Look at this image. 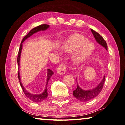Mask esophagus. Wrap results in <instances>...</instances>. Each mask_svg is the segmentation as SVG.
Returning <instances> with one entry per match:
<instances>
[{"label":"esophagus","mask_w":125,"mask_h":125,"mask_svg":"<svg viewBox=\"0 0 125 125\" xmlns=\"http://www.w3.org/2000/svg\"><path fill=\"white\" fill-rule=\"evenodd\" d=\"M66 65L64 64H61L57 68V73L59 74L63 75L66 73Z\"/></svg>","instance_id":"esophagus-1"}]
</instances>
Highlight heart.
Listing matches in <instances>:
<instances>
[{"label": "heart", "mask_w": 125, "mask_h": 125, "mask_svg": "<svg viewBox=\"0 0 125 125\" xmlns=\"http://www.w3.org/2000/svg\"><path fill=\"white\" fill-rule=\"evenodd\" d=\"M87 38L79 34H73L65 42L62 50L66 53L76 51L72 57L75 65H80L87 61L94 50V45Z\"/></svg>", "instance_id": "obj_1"}]
</instances>
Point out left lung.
<instances>
[{"label": "left lung", "mask_w": 125, "mask_h": 125, "mask_svg": "<svg viewBox=\"0 0 125 125\" xmlns=\"http://www.w3.org/2000/svg\"><path fill=\"white\" fill-rule=\"evenodd\" d=\"M91 31L93 33L94 37L96 41L103 47H104L105 50L107 51V45L106 42L102 36L98 32H95V31L91 29ZM105 82V76H104L102 82L99 83L98 86L92 90H88V91H84L80 88L77 83V87L76 89L73 91V95L76 99L81 102H87L91 100L94 98L99 94L101 93L102 90L103 89V85H104Z\"/></svg>", "instance_id": "obj_1"}]
</instances>
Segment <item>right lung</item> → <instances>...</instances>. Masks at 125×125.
I'll return each instance as SVG.
<instances>
[{
    "mask_svg": "<svg viewBox=\"0 0 125 125\" xmlns=\"http://www.w3.org/2000/svg\"><path fill=\"white\" fill-rule=\"evenodd\" d=\"M49 27V25L48 24H41L40 25L37 27H36L33 28V29H32L27 34L26 36H25L24 38H23L22 42H21V45H20V49H19V51H18V57H17V63H18V77L19 79V81H20V85L21 87H22L23 91L24 94L26 95V96L27 98H28L30 100H31L32 101L34 102H42L43 101L45 100V99L46 98L48 95L47 92V83L49 81L51 77V76L53 74V72L50 69H47V83H46V87L45 91H44L42 93L40 94H33L30 93V92H28V91H27L26 89L24 88L23 85H22V83H21V78H20V57H21V51H22V43L26 40L27 38L30 37L31 36H32V34L36 33L38 31H45L46 30H47L48 28Z\"/></svg>",
    "mask_w": 125,
    "mask_h": 125,
    "instance_id": "1",
    "label": "right lung"
}]
</instances>
